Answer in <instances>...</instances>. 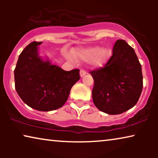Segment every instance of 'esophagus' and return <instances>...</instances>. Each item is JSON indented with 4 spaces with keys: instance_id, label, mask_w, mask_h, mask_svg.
<instances>
[{
    "instance_id": "obj_1",
    "label": "esophagus",
    "mask_w": 158,
    "mask_h": 158,
    "mask_svg": "<svg viewBox=\"0 0 158 158\" xmlns=\"http://www.w3.org/2000/svg\"><path fill=\"white\" fill-rule=\"evenodd\" d=\"M86 74V72L85 70H81V71H80V75H81V77H83L84 75H85Z\"/></svg>"
}]
</instances>
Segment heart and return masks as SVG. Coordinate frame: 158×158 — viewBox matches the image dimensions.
I'll list each match as a JSON object with an SVG mask.
<instances>
[{"instance_id":"obj_1","label":"heart","mask_w":158,"mask_h":158,"mask_svg":"<svg viewBox=\"0 0 158 158\" xmlns=\"http://www.w3.org/2000/svg\"><path fill=\"white\" fill-rule=\"evenodd\" d=\"M65 56L68 60H73L70 55L66 54ZM73 56L80 61H90V63L92 68L99 69L103 68L109 62L112 56V49L109 47L101 48L99 46H94L73 51Z\"/></svg>"}]
</instances>
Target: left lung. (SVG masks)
Returning <instances> with one entry per match:
<instances>
[{"mask_svg":"<svg viewBox=\"0 0 158 158\" xmlns=\"http://www.w3.org/2000/svg\"><path fill=\"white\" fill-rule=\"evenodd\" d=\"M90 74L94 80L93 101L100 111L120 114L137 103L143 87L142 67L134 49L124 40L116 41L104 68Z\"/></svg>","mask_w":158,"mask_h":158,"instance_id":"1","label":"left lung"}]
</instances>
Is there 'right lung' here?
<instances>
[{"instance_id": "right-lung-1", "label": "right lung", "mask_w": 158, "mask_h": 158, "mask_svg": "<svg viewBox=\"0 0 158 158\" xmlns=\"http://www.w3.org/2000/svg\"><path fill=\"white\" fill-rule=\"evenodd\" d=\"M42 42H33L19 55L14 70L15 88L26 104L40 111L61 108L73 85L80 80L79 70L64 71L43 59L38 52Z\"/></svg>"}]
</instances>
